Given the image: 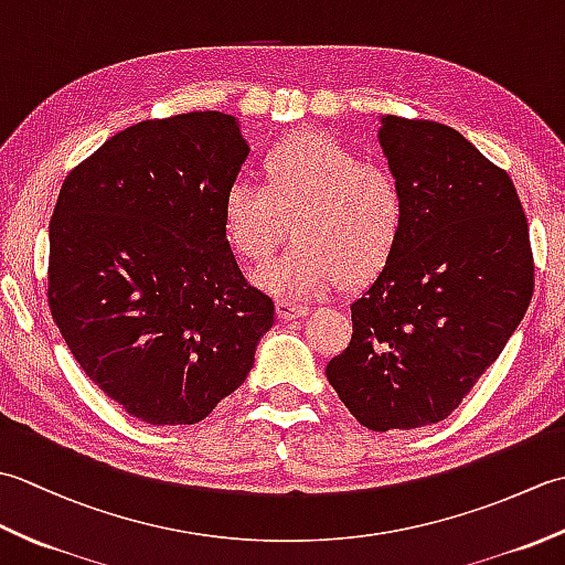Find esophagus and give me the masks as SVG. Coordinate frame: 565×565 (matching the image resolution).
<instances>
[{
    "label": "esophagus",
    "instance_id": "34e87169",
    "mask_svg": "<svg viewBox=\"0 0 565 565\" xmlns=\"http://www.w3.org/2000/svg\"><path fill=\"white\" fill-rule=\"evenodd\" d=\"M276 316H279L281 320H298L308 316V306H298V303H291V301H279L276 303Z\"/></svg>",
    "mask_w": 565,
    "mask_h": 565
}]
</instances>
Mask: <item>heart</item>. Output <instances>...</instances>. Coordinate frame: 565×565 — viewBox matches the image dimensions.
<instances>
[{"label": "heart", "instance_id": "b5f03b06", "mask_svg": "<svg viewBox=\"0 0 565 565\" xmlns=\"http://www.w3.org/2000/svg\"><path fill=\"white\" fill-rule=\"evenodd\" d=\"M223 235L235 255L267 262L289 235L298 243L255 284L284 301L362 284L386 269L405 225V196L386 167L328 134H296L262 154V184L235 179L223 194Z\"/></svg>", "mask_w": 565, "mask_h": 565}]
</instances>
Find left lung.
I'll list each match as a JSON object with an SVG mask.
<instances>
[{"mask_svg": "<svg viewBox=\"0 0 565 565\" xmlns=\"http://www.w3.org/2000/svg\"><path fill=\"white\" fill-rule=\"evenodd\" d=\"M405 196L393 259L352 303V340L326 369L374 431L447 419L505 350L534 294L526 215L505 170L459 130L381 116Z\"/></svg>", "mask_w": 565, "mask_h": 565, "instance_id": "obj_1", "label": "left lung"}]
</instances>
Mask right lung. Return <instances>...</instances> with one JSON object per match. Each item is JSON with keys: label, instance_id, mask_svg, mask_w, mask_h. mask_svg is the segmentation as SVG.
Listing matches in <instances>:
<instances>
[{"label": "right lung", "instance_id": "add662e5", "mask_svg": "<svg viewBox=\"0 0 565 565\" xmlns=\"http://www.w3.org/2000/svg\"><path fill=\"white\" fill-rule=\"evenodd\" d=\"M249 146L237 118L130 126L65 179L47 303L89 381L148 425H196L245 383L274 303L223 235Z\"/></svg>", "mask_w": 565, "mask_h": 565}]
</instances>
